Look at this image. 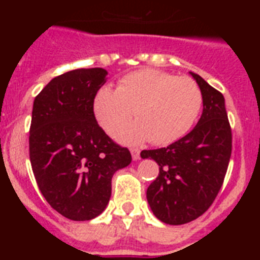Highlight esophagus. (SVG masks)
<instances>
[{
  "mask_svg": "<svg viewBox=\"0 0 260 260\" xmlns=\"http://www.w3.org/2000/svg\"><path fill=\"white\" fill-rule=\"evenodd\" d=\"M130 152H132L133 160H135V161L141 158V151L138 150V148H132V150H130Z\"/></svg>",
  "mask_w": 260,
  "mask_h": 260,
  "instance_id": "esophagus-1",
  "label": "esophagus"
}]
</instances>
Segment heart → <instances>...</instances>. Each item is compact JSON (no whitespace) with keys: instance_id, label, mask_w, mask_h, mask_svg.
I'll return each mask as SVG.
<instances>
[{"instance_id":"heart-1","label":"heart","mask_w":260,"mask_h":260,"mask_svg":"<svg viewBox=\"0 0 260 260\" xmlns=\"http://www.w3.org/2000/svg\"><path fill=\"white\" fill-rule=\"evenodd\" d=\"M203 93L189 77H177L155 69H143L125 75L117 88L104 86L93 99V114L107 134L123 126L117 139L139 144L150 139L155 146H167L189 132L201 113Z\"/></svg>"}]
</instances>
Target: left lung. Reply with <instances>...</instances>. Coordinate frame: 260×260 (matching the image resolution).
<instances>
[{
	"instance_id": "left-lung-1",
	"label": "left lung",
	"mask_w": 260,
	"mask_h": 260,
	"mask_svg": "<svg viewBox=\"0 0 260 260\" xmlns=\"http://www.w3.org/2000/svg\"><path fill=\"white\" fill-rule=\"evenodd\" d=\"M203 93V113L180 141L143 158L158 164V176L147 189L153 215L169 225H181L203 215L219 194L232 155V128L221 92L191 73Z\"/></svg>"
}]
</instances>
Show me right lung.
Wrapping results in <instances>:
<instances>
[{
    "label": "right lung",
    "mask_w": 260,
    "mask_h": 260,
    "mask_svg": "<svg viewBox=\"0 0 260 260\" xmlns=\"http://www.w3.org/2000/svg\"><path fill=\"white\" fill-rule=\"evenodd\" d=\"M107 70L77 69L53 78L35 98L29 160L41 194L53 210L74 221L99 216L112 194L114 172L132 153L105 134L93 99Z\"/></svg>",
    "instance_id": "obj_1"
}]
</instances>
